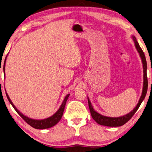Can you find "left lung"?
<instances>
[{
	"label": "left lung",
	"instance_id": "1",
	"mask_svg": "<svg viewBox=\"0 0 152 152\" xmlns=\"http://www.w3.org/2000/svg\"><path fill=\"white\" fill-rule=\"evenodd\" d=\"M133 37V39L134 40L135 45H136V48L137 49V52H139L140 56L141 57L142 63H143V92L141 98H140L138 104H137L136 107H135L134 110L129 113V114H126V115H124L122 117L119 118H110L104 116V115L98 114V112H96L93 109V107L91 104L89 99L88 98V106H89L90 111L91 115L94 120L96 122L100 125L102 126H106L110 127H118L123 126L124 124H125L126 122H128V121L131 119L132 116L134 115L135 113L136 112L137 109L139 108L140 105H141L142 101L144 100L145 97L146 93L148 91V77H147V62H146V59L145 57V54L143 53L142 49L140 47L138 42H137V40L135 37Z\"/></svg>",
	"mask_w": 152,
	"mask_h": 152
}]
</instances>
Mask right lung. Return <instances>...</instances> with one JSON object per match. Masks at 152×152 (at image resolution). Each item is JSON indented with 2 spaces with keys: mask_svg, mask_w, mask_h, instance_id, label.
<instances>
[{
  "mask_svg": "<svg viewBox=\"0 0 152 152\" xmlns=\"http://www.w3.org/2000/svg\"><path fill=\"white\" fill-rule=\"evenodd\" d=\"M6 58H7V57H6ZM6 58H5L4 62V66H3L4 71V67H5V62H6ZM4 75H5V73H4ZM6 95H7L8 100H9V102L11 104V105H12V107H14V109L16 110V112H17L19 114V115H20V116L23 118V119L25 121L27 124H29L30 126H32V128H34L35 129H46V128H51V127L55 126L58 122H59L60 119H61L62 117L63 112H64V110L65 107V105H66V101H67L68 98L69 97V95L70 94H68L66 96L64 101H63V102L61 105V106H60V107L59 108V110H58V111L55 113L53 115H52L51 117L46 118V119L41 120H36L30 119V118L25 116V115H24L23 114H21V113L19 112L17 109H16V107L14 106V104H12V102H11L10 99L9 98V96H8L7 92H6Z\"/></svg>",
  "mask_w": 152,
  "mask_h": 152,
  "instance_id": "obj_1",
  "label": "right lung"
}]
</instances>
